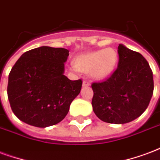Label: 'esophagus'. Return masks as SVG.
Returning a JSON list of instances; mask_svg holds the SVG:
<instances>
[{
	"label": "esophagus",
	"mask_w": 160,
	"mask_h": 160,
	"mask_svg": "<svg viewBox=\"0 0 160 160\" xmlns=\"http://www.w3.org/2000/svg\"><path fill=\"white\" fill-rule=\"evenodd\" d=\"M82 85H83V86H90V82H88L87 80H83V83H82Z\"/></svg>",
	"instance_id": "obj_1"
}]
</instances>
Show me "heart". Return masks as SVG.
Listing matches in <instances>:
<instances>
[{
  "label": "heart",
  "mask_w": 160,
  "mask_h": 160,
  "mask_svg": "<svg viewBox=\"0 0 160 160\" xmlns=\"http://www.w3.org/2000/svg\"><path fill=\"white\" fill-rule=\"evenodd\" d=\"M118 62V53L113 48L94 51L77 56L74 68L83 73H90L97 80H103L112 74Z\"/></svg>",
  "instance_id": "1"
}]
</instances>
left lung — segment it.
Here are the masks:
<instances>
[{
	"label": "left lung",
	"mask_w": 160,
	"mask_h": 160,
	"mask_svg": "<svg viewBox=\"0 0 160 160\" xmlns=\"http://www.w3.org/2000/svg\"><path fill=\"white\" fill-rule=\"evenodd\" d=\"M118 53V67L113 74L92 84L93 111L110 124H125L138 118L153 92L152 72L145 58L123 45H119Z\"/></svg>",
	"instance_id": "obj_1"
}]
</instances>
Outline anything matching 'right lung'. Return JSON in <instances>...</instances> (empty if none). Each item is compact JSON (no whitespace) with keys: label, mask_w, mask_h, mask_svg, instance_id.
<instances>
[{"label":"right lung","mask_w":160,"mask_h":160,"mask_svg":"<svg viewBox=\"0 0 160 160\" xmlns=\"http://www.w3.org/2000/svg\"><path fill=\"white\" fill-rule=\"evenodd\" d=\"M69 51L41 47L26 52L11 69L8 97L11 108L26 124L45 128L62 121L79 95L82 80L63 75Z\"/></svg>","instance_id":"add662e5"}]
</instances>
